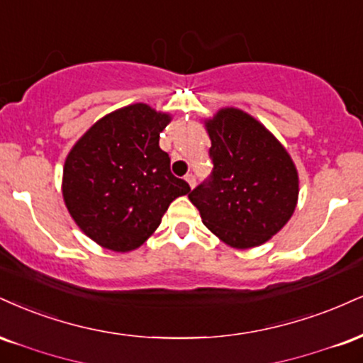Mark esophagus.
<instances>
[{
    "mask_svg": "<svg viewBox=\"0 0 363 363\" xmlns=\"http://www.w3.org/2000/svg\"><path fill=\"white\" fill-rule=\"evenodd\" d=\"M186 181H187V184H189L191 189H194V186H196V177H194V174H187Z\"/></svg>",
    "mask_w": 363,
    "mask_h": 363,
    "instance_id": "esophagus-1",
    "label": "esophagus"
}]
</instances>
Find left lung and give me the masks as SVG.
<instances>
[{
    "label": "left lung",
    "mask_w": 363,
    "mask_h": 363,
    "mask_svg": "<svg viewBox=\"0 0 363 363\" xmlns=\"http://www.w3.org/2000/svg\"><path fill=\"white\" fill-rule=\"evenodd\" d=\"M211 140L209 181L189 193L201 220L226 245H264L284 228L298 206L294 160L257 118L240 108H220L204 120Z\"/></svg>",
    "instance_id": "left-lung-1"
}]
</instances>
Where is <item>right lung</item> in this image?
Segmentation results:
<instances>
[{"mask_svg": "<svg viewBox=\"0 0 363 363\" xmlns=\"http://www.w3.org/2000/svg\"><path fill=\"white\" fill-rule=\"evenodd\" d=\"M170 120L145 103L128 104L99 118L65 157V208L99 247L137 250L159 228L169 204L189 194L159 147Z\"/></svg>", "mask_w": 363, "mask_h": 363, "instance_id": "1", "label": "right lung"}]
</instances>
